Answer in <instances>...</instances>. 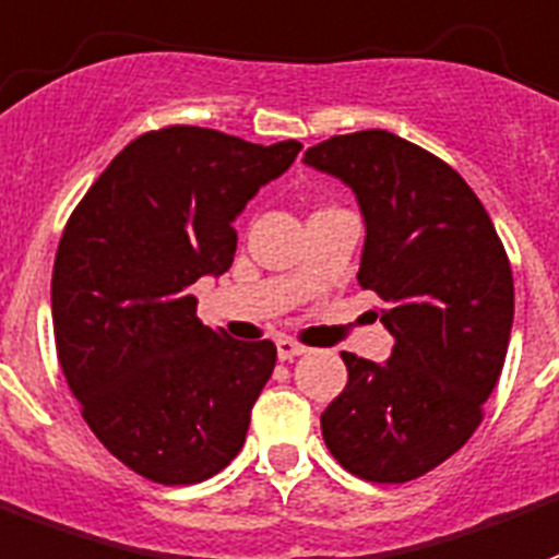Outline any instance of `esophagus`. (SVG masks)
<instances>
[{
    "label": "esophagus",
    "mask_w": 559,
    "mask_h": 559,
    "mask_svg": "<svg viewBox=\"0 0 559 559\" xmlns=\"http://www.w3.org/2000/svg\"><path fill=\"white\" fill-rule=\"evenodd\" d=\"M306 347L304 344L292 342V338H276V356L283 359V362H292L297 356H304Z\"/></svg>",
    "instance_id": "obj_1"
}]
</instances>
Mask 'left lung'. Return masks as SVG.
I'll use <instances>...</instances> for the list:
<instances>
[{"label":"left lung","instance_id":"obj_1","mask_svg":"<svg viewBox=\"0 0 559 559\" xmlns=\"http://www.w3.org/2000/svg\"><path fill=\"white\" fill-rule=\"evenodd\" d=\"M304 165L354 191L365 224L356 280L394 335L385 362L342 354L347 385L321 433L356 477L406 484L484 418L513 330V271L484 203L421 146L368 129L309 146Z\"/></svg>","mask_w":559,"mask_h":559}]
</instances>
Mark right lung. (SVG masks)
<instances>
[{"mask_svg":"<svg viewBox=\"0 0 559 559\" xmlns=\"http://www.w3.org/2000/svg\"><path fill=\"white\" fill-rule=\"evenodd\" d=\"M300 150L200 126L146 132L67 221L52 267L58 362L96 439L146 480L200 484L245 444L276 347L205 326L191 285L229 271L233 224Z\"/></svg>","mask_w":559,"mask_h":559,"instance_id":"obj_1","label":"right lung"}]
</instances>
